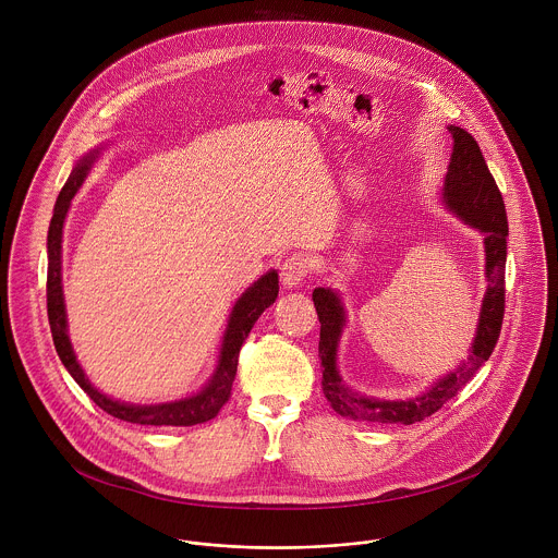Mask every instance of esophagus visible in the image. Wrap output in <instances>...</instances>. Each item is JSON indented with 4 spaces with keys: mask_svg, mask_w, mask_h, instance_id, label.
<instances>
[{
    "mask_svg": "<svg viewBox=\"0 0 558 558\" xmlns=\"http://www.w3.org/2000/svg\"><path fill=\"white\" fill-rule=\"evenodd\" d=\"M310 270H312V264L305 255L294 253V255L286 257L283 264H281V283H283V288H288V290L299 288L307 279Z\"/></svg>",
    "mask_w": 558,
    "mask_h": 558,
    "instance_id": "obj_1",
    "label": "esophagus"
}]
</instances>
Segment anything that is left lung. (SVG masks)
<instances>
[{
	"instance_id": "8db88e82",
	"label": "left lung",
	"mask_w": 558,
	"mask_h": 558,
	"mask_svg": "<svg viewBox=\"0 0 558 558\" xmlns=\"http://www.w3.org/2000/svg\"><path fill=\"white\" fill-rule=\"evenodd\" d=\"M453 137V153L447 169L442 199L451 213H456L466 226L483 234L485 246V279L487 290L483 294L478 312L477 335L471 343L469 361L458 369L434 383V387L414 399L365 398L348 389L337 372V345L345 326V310L341 299L330 288L314 290V305L319 318V361H322V391L332 410L341 416L367 423H401L412 425L432 416L445 401L458 396V391L475 376L478 367L489 359L500 335L505 316V262H507V213L502 195L485 165L475 137L460 129L449 126Z\"/></svg>"
}]
</instances>
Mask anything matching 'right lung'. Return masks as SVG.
<instances>
[{
	"label": "right lung",
	"instance_id": "right-lung-1",
	"mask_svg": "<svg viewBox=\"0 0 558 558\" xmlns=\"http://www.w3.org/2000/svg\"><path fill=\"white\" fill-rule=\"evenodd\" d=\"M100 148L92 150L85 155L80 162L73 167L71 178L62 186L51 226H49V236H47V255H49V268H47V314H49V324H51V335L53 343L58 350L60 361L69 369V374L75 378V383L81 389L89 396V399L102 408L107 414L129 421V423H140V425H197L215 418L223 403L232 396V385L236 378L239 369V354L242 348V341L248 337L253 324L268 310L277 294H279V275L277 270H268L264 277H259L246 292L240 296L230 314V322L223 335L221 343V354H219V365L208 385L191 396V398L169 401V403H150V405H140V403H126L118 399L107 398L98 389H94L81 369L73 350V343L69 339V322H66V305H64V292H62V230H64V219L71 208V199L80 191L89 167L94 160L98 159Z\"/></svg>",
	"mask_w": 558,
	"mask_h": 558
}]
</instances>
